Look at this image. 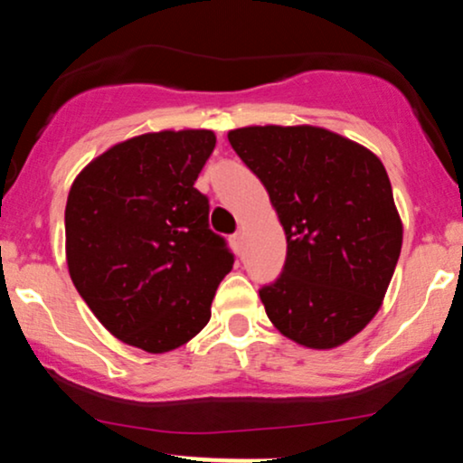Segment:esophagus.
Instances as JSON below:
<instances>
[{
	"instance_id": "34e87169",
	"label": "esophagus",
	"mask_w": 463,
	"mask_h": 463,
	"mask_svg": "<svg viewBox=\"0 0 463 463\" xmlns=\"http://www.w3.org/2000/svg\"><path fill=\"white\" fill-rule=\"evenodd\" d=\"M231 243H232V248H235V250H241V246H243V232L241 231L235 232V235L231 237Z\"/></svg>"
}]
</instances>
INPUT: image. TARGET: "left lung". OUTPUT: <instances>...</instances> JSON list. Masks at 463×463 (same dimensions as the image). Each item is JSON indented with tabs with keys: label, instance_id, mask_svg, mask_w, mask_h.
I'll use <instances>...</instances> for the list:
<instances>
[{
	"label": "left lung",
	"instance_id": "1",
	"mask_svg": "<svg viewBox=\"0 0 463 463\" xmlns=\"http://www.w3.org/2000/svg\"><path fill=\"white\" fill-rule=\"evenodd\" d=\"M228 141L268 189L287 237L283 274L259 289L269 322L300 346H342L381 309L401 257L383 163L317 126H248Z\"/></svg>",
	"mask_w": 463,
	"mask_h": 463
}]
</instances>
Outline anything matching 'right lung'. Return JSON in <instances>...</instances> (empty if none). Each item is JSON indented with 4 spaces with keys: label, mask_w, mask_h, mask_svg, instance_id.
Segmentation results:
<instances>
[{
    "label": "right lung",
    "mask_w": 463,
    "mask_h": 463,
    "mask_svg": "<svg viewBox=\"0 0 463 463\" xmlns=\"http://www.w3.org/2000/svg\"><path fill=\"white\" fill-rule=\"evenodd\" d=\"M213 147L211 130L147 132L93 158L69 189V276L95 317L146 353L195 337L235 263L194 187Z\"/></svg>",
    "instance_id": "obj_1"
}]
</instances>
